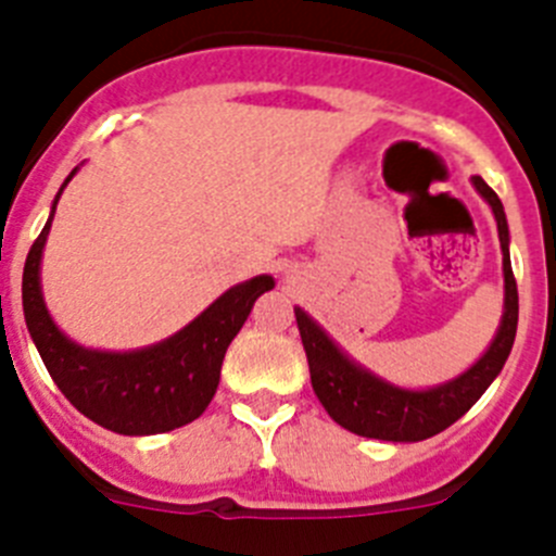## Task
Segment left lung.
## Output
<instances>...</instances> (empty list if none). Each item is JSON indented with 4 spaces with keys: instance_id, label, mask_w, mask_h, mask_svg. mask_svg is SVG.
Listing matches in <instances>:
<instances>
[{
    "instance_id": "left-lung-1",
    "label": "left lung",
    "mask_w": 556,
    "mask_h": 556,
    "mask_svg": "<svg viewBox=\"0 0 556 556\" xmlns=\"http://www.w3.org/2000/svg\"><path fill=\"white\" fill-rule=\"evenodd\" d=\"M473 186L481 198L488 200L498 223L507 298H504V320H501L493 345L468 372H462L459 378L437 390H397L353 365L306 312L294 308L298 331L306 348L312 387L328 415L342 429L358 437H372V440H390V443H417V440L440 434L484 395V390L493 384V378L507 362L515 342V328H518V283L509 264V228L498 194L481 178H473Z\"/></svg>"
}]
</instances>
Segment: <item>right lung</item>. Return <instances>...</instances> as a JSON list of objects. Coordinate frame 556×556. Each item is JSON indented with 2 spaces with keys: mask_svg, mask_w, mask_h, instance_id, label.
I'll use <instances>...</instances> for the list:
<instances>
[{
  "mask_svg": "<svg viewBox=\"0 0 556 556\" xmlns=\"http://www.w3.org/2000/svg\"><path fill=\"white\" fill-rule=\"evenodd\" d=\"M49 223L24 262L22 303L29 337L58 390L88 420L116 434H161L198 420L217 392L225 351L248 320L255 298L275 287L273 278L258 275L228 289L198 320L159 345L132 353L86 351L58 331L43 306L38 267Z\"/></svg>",
  "mask_w": 556,
  "mask_h": 556,
  "instance_id": "add662e5",
  "label": "right lung"
}]
</instances>
